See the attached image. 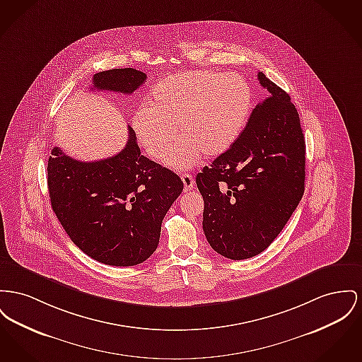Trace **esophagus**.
I'll list each match as a JSON object with an SVG mask.
<instances>
[{
	"label": "esophagus",
	"instance_id": "1",
	"mask_svg": "<svg viewBox=\"0 0 362 362\" xmlns=\"http://www.w3.org/2000/svg\"><path fill=\"white\" fill-rule=\"evenodd\" d=\"M180 177H182L183 185H185V192H189V190L194 189L195 182H194V177H192L190 173H185V175H182Z\"/></svg>",
	"mask_w": 362,
	"mask_h": 362
}]
</instances>
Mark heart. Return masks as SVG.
<instances>
[{
  "label": "heart",
  "instance_id": "obj_1",
  "mask_svg": "<svg viewBox=\"0 0 362 362\" xmlns=\"http://www.w3.org/2000/svg\"><path fill=\"white\" fill-rule=\"evenodd\" d=\"M252 109V88L234 72H182L153 87L149 107H138L131 127L151 158L179 170L195 167L201 154L217 157L235 144Z\"/></svg>",
  "mask_w": 362,
  "mask_h": 362
}]
</instances>
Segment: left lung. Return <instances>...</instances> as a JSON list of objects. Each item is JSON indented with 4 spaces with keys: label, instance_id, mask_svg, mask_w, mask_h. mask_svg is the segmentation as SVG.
Listing matches in <instances>:
<instances>
[{
    "label": "left lung",
    "instance_id": "left-lung-1",
    "mask_svg": "<svg viewBox=\"0 0 362 362\" xmlns=\"http://www.w3.org/2000/svg\"><path fill=\"white\" fill-rule=\"evenodd\" d=\"M265 95L234 145L204 167L202 228L218 255L245 259L264 252L305 192V138L290 95L258 72Z\"/></svg>",
    "mask_w": 362,
    "mask_h": 362
}]
</instances>
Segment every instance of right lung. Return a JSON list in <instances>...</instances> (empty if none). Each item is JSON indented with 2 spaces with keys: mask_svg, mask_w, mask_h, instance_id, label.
Here are the masks:
<instances>
[{
  "mask_svg": "<svg viewBox=\"0 0 362 362\" xmlns=\"http://www.w3.org/2000/svg\"><path fill=\"white\" fill-rule=\"evenodd\" d=\"M146 81L134 68H115L93 76V88L131 94ZM47 189L53 212L71 240L93 259L132 267L157 249L161 223L183 190L172 170L141 154L128 127L126 148L100 161L83 163L52 149Z\"/></svg>",
  "mask_w": 362,
  "mask_h": 362,
  "instance_id": "add662e5",
  "label": "right lung"
}]
</instances>
